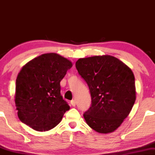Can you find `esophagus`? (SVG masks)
<instances>
[{"instance_id": "obj_1", "label": "esophagus", "mask_w": 155, "mask_h": 155, "mask_svg": "<svg viewBox=\"0 0 155 155\" xmlns=\"http://www.w3.org/2000/svg\"><path fill=\"white\" fill-rule=\"evenodd\" d=\"M71 104L72 106H76V101L75 100H72L71 101Z\"/></svg>"}]
</instances>
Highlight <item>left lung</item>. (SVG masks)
Listing matches in <instances>:
<instances>
[{
    "label": "left lung",
    "instance_id": "obj_1",
    "mask_svg": "<svg viewBox=\"0 0 155 155\" xmlns=\"http://www.w3.org/2000/svg\"><path fill=\"white\" fill-rule=\"evenodd\" d=\"M76 68L91 94L92 105L84 114L87 124L99 133L114 132L128 116L136 101L132 70L107 54L80 58Z\"/></svg>",
    "mask_w": 155,
    "mask_h": 155
}]
</instances>
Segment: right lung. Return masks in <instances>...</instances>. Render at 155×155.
I'll return each mask as SVG.
<instances>
[{
	"instance_id": "add662e5",
	"label": "right lung",
	"mask_w": 155,
	"mask_h": 155,
	"mask_svg": "<svg viewBox=\"0 0 155 155\" xmlns=\"http://www.w3.org/2000/svg\"><path fill=\"white\" fill-rule=\"evenodd\" d=\"M72 65L61 55L47 53L22 68L16 79L15 95L19 120L41 132L60 123L70 109L60 94V83Z\"/></svg>"
}]
</instances>
